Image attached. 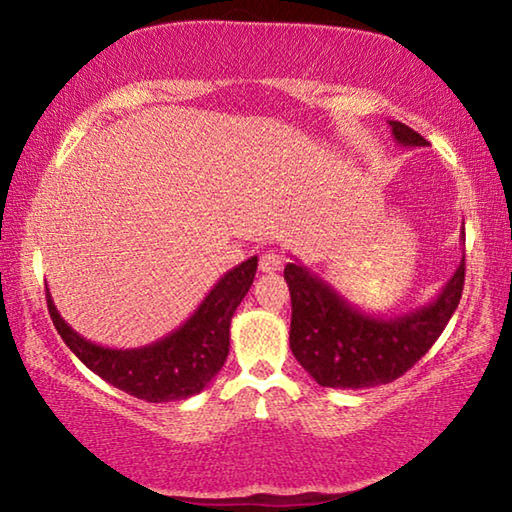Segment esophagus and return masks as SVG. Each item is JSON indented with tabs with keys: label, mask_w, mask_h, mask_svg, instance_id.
Returning a JSON list of instances; mask_svg holds the SVG:
<instances>
[{
	"label": "esophagus",
	"mask_w": 512,
	"mask_h": 512,
	"mask_svg": "<svg viewBox=\"0 0 512 512\" xmlns=\"http://www.w3.org/2000/svg\"><path fill=\"white\" fill-rule=\"evenodd\" d=\"M282 266H284V257L277 253V250H266V253H262V257H259V271L262 273H275L280 271Z\"/></svg>",
	"instance_id": "1"
}]
</instances>
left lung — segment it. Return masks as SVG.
<instances>
[{
    "label": "left lung",
    "mask_w": 512,
    "mask_h": 512,
    "mask_svg": "<svg viewBox=\"0 0 512 512\" xmlns=\"http://www.w3.org/2000/svg\"><path fill=\"white\" fill-rule=\"evenodd\" d=\"M388 124L397 144L427 146V140L402 121ZM461 241L465 244L463 230ZM284 280L291 291L293 357L320 386L357 391L402 377L429 352L461 302L465 253L456 273L429 305L391 318L350 305L298 259L284 268Z\"/></svg>",
    "instance_id": "obj_1"
}]
</instances>
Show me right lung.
<instances>
[{"mask_svg": "<svg viewBox=\"0 0 512 512\" xmlns=\"http://www.w3.org/2000/svg\"><path fill=\"white\" fill-rule=\"evenodd\" d=\"M255 271L257 257L241 262L214 284L183 325L133 350L103 348L76 334L58 314L49 289L47 307L60 339L94 375L144 402L187 400L201 393L228 359L230 320L253 284Z\"/></svg>", "mask_w": 512, "mask_h": 512, "instance_id": "right-lung-1", "label": "right lung"}]
</instances>
